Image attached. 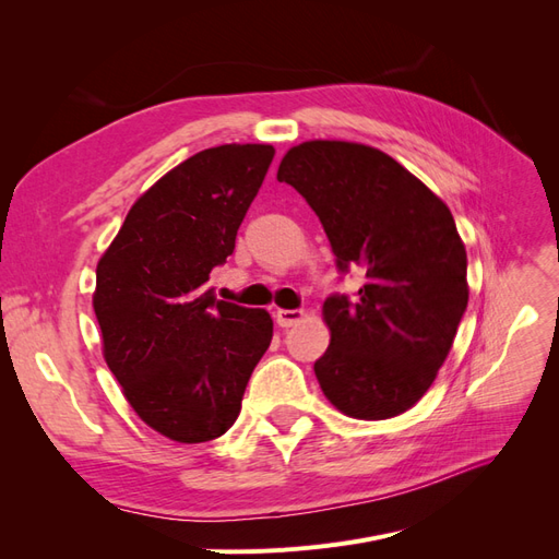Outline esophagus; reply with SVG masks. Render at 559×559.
I'll return each instance as SVG.
<instances>
[{
    "label": "esophagus",
    "instance_id": "obj_1",
    "mask_svg": "<svg viewBox=\"0 0 559 559\" xmlns=\"http://www.w3.org/2000/svg\"><path fill=\"white\" fill-rule=\"evenodd\" d=\"M302 317H306V314H302V310H277L275 312V321L282 329L296 326Z\"/></svg>",
    "mask_w": 559,
    "mask_h": 559
}]
</instances>
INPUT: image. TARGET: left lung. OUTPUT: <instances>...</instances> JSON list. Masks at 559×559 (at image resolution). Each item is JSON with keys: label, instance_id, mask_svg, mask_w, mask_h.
Returning <instances> with one entry per match:
<instances>
[{"label": "left lung", "instance_id": "left-lung-1", "mask_svg": "<svg viewBox=\"0 0 559 559\" xmlns=\"http://www.w3.org/2000/svg\"><path fill=\"white\" fill-rule=\"evenodd\" d=\"M277 179L308 200L337 267L364 275L357 296L326 298L331 331L314 376L347 417H396L427 394L468 302L466 247L452 212L384 151L310 140Z\"/></svg>", "mask_w": 559, "mask_h": 559}]
</instances>
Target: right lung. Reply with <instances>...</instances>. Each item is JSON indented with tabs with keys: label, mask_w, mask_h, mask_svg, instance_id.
<instances>
[{
	"label": "right lung",
	"mask_w": 559,
	"mask_h": 559,
	"mask_svg": "<svg viewBox=\"0 0 559 559\" xmlns=\"http://www.w3.org/2000/svg\"><path fill=\"white\" fill-rule=\"evenodd\" d=\"M270 144H222L186 158L130 207L97 261L93 310L130 408L177 443L224 436L273 341L265 310L216 300L207 280L273 163Z\"/></svg>",
	"instance_id": "add662e5"
}]
</instances>
